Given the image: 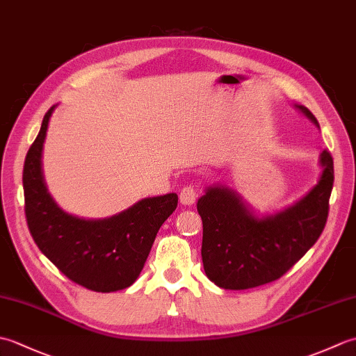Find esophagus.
I'll use <instances>...</instances> for the list:
<instances>
[{
    "mask_svg": "<svg viewBox=\"0 0 356 356\" xmlns=\"http://www.w3.org/2000/svg\"><path fill=\"white\" fill-rule=\"evenodd\" d=\"M179 199L184 207H190L195 202V199H197V191H195L193 186H185L184 190L180 191Z\"/></svg>",
    "mask_w": 356,
    "mask_h": 356,
    "instance_id": "1",
    "label": "esophagus"
}]
</instances>
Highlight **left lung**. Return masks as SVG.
<instances>
[{
  "mask_svg": "<svg viewBox=\"0 0 356 356\" xmlns=\"http://www.w3.org/2000/svg\"><path fill=\"white\" fill-rule=\"evenodd\" d=\"M320 128L305 105H293ZM321 174L303 197L272 214H257L226 185H211L197 200L203 223L202 260L207 277L222 289H251L289 270L315 241L327 220L334 186V159L320 154Z\"/></svg>",
  "mask_w": 356,
  "mask_h": 356,
  "instance_id": "1",
  "label": "left lung"
}]
</instances>
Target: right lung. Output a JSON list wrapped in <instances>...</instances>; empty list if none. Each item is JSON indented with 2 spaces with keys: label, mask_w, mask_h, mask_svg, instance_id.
Listing matches in <instances>:
<instances>
[{
  "label": "right lung",
  "mask_w": 356,
  "mask_h": 356,
  "mask_svg": "<svg viewBox=\"0 0 356 356\" xmlns=\"http://www.w3.org/2000/svg\"><path fill=\"white\" fill-rule=\"evenodd\" d=\"M55 108L45 113L22 171L29 231L40 251L72 282L95 292L125 289L140 275L157 231L177 208V194L142 199L105 218L65 213L47 190L41 161Z\"/></svg>",
  "instance_id": "add662e5"
}]
</instances>
